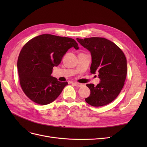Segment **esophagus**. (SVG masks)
Returning <instances> with one entry per match:
<instances>
[{
  "label": "esophagus",
  "mask_w": 147,
  "mask_h": 147,
  "mask_svg": "<svg viewBox=\"0 0 147 147\" xmlns=\"http://www.w3.org/2000/svg\"><path fill=\"white\" fill-rule=\"evenodd\" d=\"M74 84V86L78 87V88H81L82 86H84L83 84H82V83H77V82H74L73 83Z\"/></svg>",
  "instance_id": "obj_1"
}]
</instances>
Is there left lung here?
<instances>
[{
    "mask_svg": "<svg viewBox=\"0 0 147 147\" xmlns=\"http://www.w3.org/2000/svg\"><path fill=\"white\" fill-rule=\"evenodd\" d=\"M77 40L90 52V73H98L100 82L96 86L87 84L90 90L86 102L94 107L111 103L121 92L127 75V61L121 49L104 37H90Z\"/></svg>",
    "mask_w": 147,
    "mask_h": 147,
    "instance_id": "left-lung-1",
    "label": "left lung"
}]
</instances>
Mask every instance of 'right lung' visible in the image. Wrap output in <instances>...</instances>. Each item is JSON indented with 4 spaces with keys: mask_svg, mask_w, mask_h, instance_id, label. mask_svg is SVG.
<instances>
[{
    "mask_svg": "<svg viewBox=\"0 0 147 147\" xmlns=\"http://www.w3.org/2000/svg\"><path fill=\"white\" fill-rule=\"evenodd\" d=\"M78 49L73 38L49 34L36 36L23 46L17 67L21 87L26 96L40 105L52 102L58 97L67 82H61L51 76L67 51Z\"/></svg>",
    "mask_w": 147,
    "mask_h": 147,
    "instance_id": "obj_1",
    "label": "right lung"
}]
</instances>
